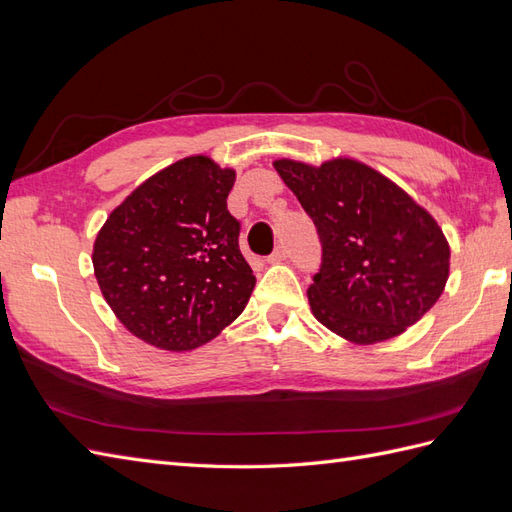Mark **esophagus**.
Listing matches in <instances>:
<instances>
[{"label": "esophagus", "mask_w": 512, "mask_h": 512, "mask_svg": "<svg viewBox=\"0 0 512 512\" xmlns=\"http://www.w3.org/2000/svg\"><path fill=\"white\" fill-rule=\"evenodd\" d=\"M285 257H287V248L277 246V248H274V253L268 257V261H270V264H281V261H285Z\"/></svg>", "instance_id": "1"}]
</instances>
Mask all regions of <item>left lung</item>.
Returning <instances> with one entry per match:
<instances>
[{
  "mask_svg": "<svg viewBox=\"0 0 512 512\" xmlns=\"http://www.w3.org/2000/svg\"><path fill=\"white\" fill-rule=\"evenodd\" d=\"M274 168L318 229L320 272L307 296L326 329L355 344L396 337L437 303L450 246L424 207L355 160Z\"/></svg>",
  "mask_w": 512,
  "mask_h": 512,
  "instance_id": "1",
  "label": "left lung"
}]
</instances>
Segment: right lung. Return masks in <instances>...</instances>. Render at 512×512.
I'll return each instance as SVG.
<instances>
[{"label": "right lung", "mask_w": 512, "mask_h": 512, "mask_svg": "<svg viewBox=\"0 0 512 512\" xmlns=\"http://www.w3.org/2000/svg\"><path fill=\"white\" fill-rule=\"evenodd\" d=\"M235 173L183 157L131 192L101 227L93 266L125 329L155 348L192 350L244 311L255 274L227 209Z\"/></svg>", "instance_id": "right-lung-1"}]
</instances>
